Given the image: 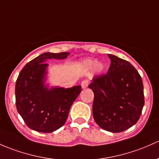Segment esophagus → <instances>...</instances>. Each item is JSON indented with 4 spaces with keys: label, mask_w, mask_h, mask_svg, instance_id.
<instances>
[{
    "label": "esophagus",
    "mask_w": 159,
    "mask_h": 159,
    "mask_svg": "<svg viewBox=\"0 0 159 159\" xmlns=\"http://www.w3.org/2000/svg\"><path fill=\"white\" fill-rule=\"evenodd\" d=\"M88 81H87V80H84V81H83L82 82H81V87H82V88H86L87 87H88Z\"/></svg>",
    "instance_id": "1"
}]
</instances>
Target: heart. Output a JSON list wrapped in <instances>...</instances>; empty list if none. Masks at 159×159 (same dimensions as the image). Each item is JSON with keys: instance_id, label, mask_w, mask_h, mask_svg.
Instances as JSON below:
<instances>
[{"instance_id": "1", "label": "heart", "mask_w": 159, "mask_h": 159, "mask_svg": "<svg viewBox=\"0 0 159 159\" xmlns=\"http://www.w3.org/2000/svg\"><path fill=\"white\" fill-rule=\"evenodd\" d=\"M95 65L96 66H95V68H96V71H98V72H101L103 70V65L102 64V63H98V64H97L96 60L87 59L81 62V66L84 68H85V69L88 70L93 68Z\"/></svg>"}]
</instances>
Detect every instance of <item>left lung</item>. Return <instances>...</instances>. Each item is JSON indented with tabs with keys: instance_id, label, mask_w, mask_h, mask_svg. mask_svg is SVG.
<instances>
[{
	"instance_id": "obj_1",
	"label": "left lung",
	"mask_w": 159,
	"mask_h": 159,
	"mask_svg": "<svg viewBox=\"0 0 159 159\" xmlns=\"http://www.w3.org/2000/svg\"><path fill=\"white\" fill-rule=\"evenodd\" d=\"M107 73L98 75L88 88L94 93L93 116L97 124L111 133H120L136 124L144 106L141 76L132 64L108 54Z\"/></svg>"
}]
</instances>
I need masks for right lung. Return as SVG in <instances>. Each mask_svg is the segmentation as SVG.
<instances>
[{"label": "right lung", "mask_w": 159, "mask_h": 159, "mask_svg": "<svg viewBox=\"0 0 159 159\" xmlns=\"http://www.w3.org/2000/svg\"><path fill=\"white\" fill-rule=\"evenodd\" d=\"M69 52H45L31 60L20 72L15 86L18 113L31 129L52 133L63 126L69 110L81 91V86L70 88L45 85L46 60L65 59Z\"/></svg>", "instance_id": "obj_1"}]
</instances>
